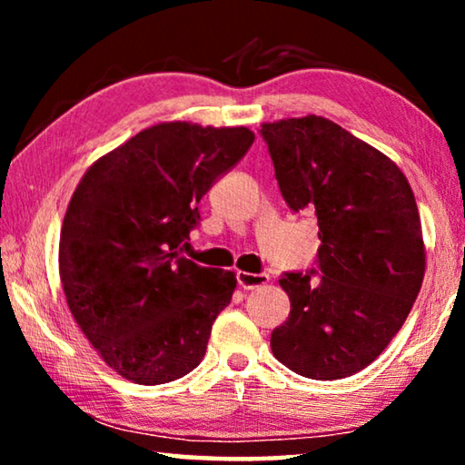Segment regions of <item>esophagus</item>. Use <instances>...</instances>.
<instances>
[{
    "label": "esophagus",
    "mask_w": 465,
    "mask_h": 465,
    "mask_svg": "<svg viewBox=\"0 0 465 465\" xmlns=\"http://www.w3.org/2000/svg\"><path fill=\"white\" fill-rule=\"evenodd\" d=\"M235 279H238V285L242 289L250 291V289H256V287H261V285H266V282H269V274L238 271V272H235Z\"/></svg>",
    "instance_id": "1"
}]
</instances>
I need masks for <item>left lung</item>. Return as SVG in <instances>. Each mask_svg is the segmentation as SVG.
Here are the masks:
<instances>
[{
  "label": "left lung",
  "mask_w": 465,
  "mask_h": 465,
  "mask_svg": "<svg viewBox=\"0 0 465 465\" xmlns=\"http://www.w3.org/2000/svg\"><path fill=\"white\" fill-rule=\"evenodd\" d=\"M281 194L318 219L316 269L282 272L289 318L271 334L282 365L310 380L365 369L412 310L424 277L419 207L390 157L310 114L262 124Z\"/></svg>",
  "instance_id": "1"
}]
</instances>
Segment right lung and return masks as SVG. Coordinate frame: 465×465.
<instances>
[{"label":"right lung","instance_id":"obj_1","mask_svg":"<svg viewBox=\"0 0 465 465\" xmlns=\"http://www.w3.org/2000/svg\"><path fill=\"white\" fill-rule=\"evenodd\" d=\"M254 143L246 127L162 123L94 163L59 240L67 305L94 349L124 380L157 385L201 363L235 274L178 252L199 203Z\"/></svg>","mask_w":465,"mask_h":465}]
</instances>
